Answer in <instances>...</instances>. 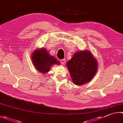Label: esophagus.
<instances>
[{"instance_id": "1", "label": "esophagus", "mask_w": 123, "mask_h": 123, "mask_svg": "<svg viewBox=\"0 0 123 123\" xmlns=\"http://www.w3.org/2000/svg\"><path fill=\"white\" fill-rule=\"evenodd\" d=\"M60 63H62V64H63V65H64V64H65V59H61V60H60Z\"/></svg>"}]
</instances>
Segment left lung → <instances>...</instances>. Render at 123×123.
<instances>
[{
  "mask_svg": "<svg viewBox=\"0 0 123 123\" xmlns=\"http://www.w3.org/2000/svg\"><path fill=\"white\" fill-rule=\"evenodd\" d=\"M66 65L73 83L82 85L91 80L96 74L98 63L89 51L84 50L75 53L67 62Z\"/></svg>",
  "mask_w": 123,
  "mask_h": 123,
  "instance_id": "left-lung-1",
  "label": "left lung"
}]
</instances>
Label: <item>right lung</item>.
Wrapping results in <instances>:
<instances>
[{
  "label": "right lung",
  "mask_w": 123,
  "mask_h": 123,
  "mask_svg": "<svg viewBox=\"0 0 123 123\" xmlns=\"http://www.w3.org/2000/svg\"><path fill=\"white\" fill-rule=\"evenodd\" d=\"M31 57L32 63L36 69L44 74L50 70L52 65L60 64L55 57L49 55V51L43 47L34 50Z\"/></svg>",
  "instance_id": "1"
}]
</instances>
